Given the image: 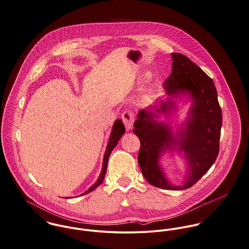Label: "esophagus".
I'll return each instance as SVG.
<instances>
[{
    "label": "esophagus",
    "mask_w": 249,
    "mask_h": 249,
    "mask_svg": "<svg viewBox=\"0 0 249 249\" xmlns=\"http://www.w3.org/2000/svg\"><path fill=\"white\" fill-rule=\"evenodd\" d=\"M121 118L123 120V123L126 127L127 130L132 129L134 122H135V112L132 108H126L125 110L122 111Z\"/></svg>",
    "instance_id": "1"
}]
</instances>
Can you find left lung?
Returning <instances> with one entry per match:
<instances>
[{
	"instance_id": "1",
	"label": "left lung",
	"mask_w": 249,
	"mask_h": 249,
	"mask_svg": "<svg viewBox=\"0 0 249 249\" xmlns=\"http://www.w3.org/2000/svg\"><path fill=\"white\" fill-rule=\"evenodd\" d=\"M172 72L165 80L163 89L168 95L188 91L194 98L191 117L185 131L180 134L179 142L167 125L153 120L157 114L142 109L135 121L134 134L141 142L139 164L144 178L151 185L165 190H186L193 187L210 169L219 152L222 112L217 100L213 81L188 56L172 53ZM171 101H161L156 111H168ZM179 145L190 161L185 184L174 187L167 183L158 167L159 154L168 147Z\"/></svg>"
}]
</instances>
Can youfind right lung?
Returning <instances> with one entry per match:
<instances>
[{
	"label": "right lung",
	"mask_w": 249,
	"mask_h": 249,
	"mask_svg": "<svg viewBox=\"0 0 249 249\" xmlns=\"http://www.w3.org/2000/svg\"><path fill=\"white\" fill-rule=\"evenodd\" d=\"M125 133V126L124 124L122 123V120L121 119H117L115 122H114V125L112 127V131H111V135H110V138H109V142H108V144H107V147L106 150V153H105V156H104V161H103V168H102V172L100 174L99 178L97 180V182L92 186L90 187L84 195H87L92 191H94L99 185L102 184L104 178H105V175H106V172H107V160H108V157L111 153L112 149L116 146V144L118 143V141L120 140V138L123 136V134Z\"/></svg>",
	"instance_id": "add662e5"
}]
</instances>
